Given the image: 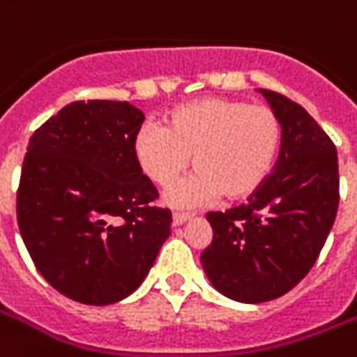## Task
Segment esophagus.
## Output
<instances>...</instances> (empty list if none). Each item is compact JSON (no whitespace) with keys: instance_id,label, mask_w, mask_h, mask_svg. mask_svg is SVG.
Segmentation results:
<instances>
[{"instance_id":"1","label":"esophagus","mask_w":357,"mask_h":357,"mask_svg":"<svg viewBox=\"0 0 357 357\" xmlns=\"http://www.w3.org/2000/svg\"><path fill=\"white\" fill-rule=\"evenodd\" d=\"M191 219V213H185V211H175L173 213V225L175 226H181L184 225L185 220Z\"/></svg>"}]
</instances>
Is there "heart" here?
<instances>
[{
  "label": "heart",
  "instance_id": "1",
  "mask_svg": "<svg viewBox=\"0 0 357 357\" xmlns=\"http://www.w3.org/2000/svg\"><path fill=\"white\" fill-rule=\"evenodd\" d=\"M166 122L167 128L142 123L135 153L144 173L162 188L184 175L193 155L197 173L167 195L172 204L199 206L219 195L246 199L272 173L282 129L268 105L213 96L172 109Z\"/></svg>",
  "mask_w": 357,
  "mask_h": 357
}]
</instances>
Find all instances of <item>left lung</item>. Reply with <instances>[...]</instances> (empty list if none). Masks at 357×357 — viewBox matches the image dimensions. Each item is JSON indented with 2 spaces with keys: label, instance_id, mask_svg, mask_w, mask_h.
<instances>
[{
  "label": "left lung",
  "instance_id": "left-lung-1",
  "mask_svg": "<svg viewBox=\"0 0 357 357\" xmlns=\"http://www.w3.org/2000/svg\"><path fill=\"white\" fill-rule=\"evenodd\" d=\"M281 120L278 164L248 202L206 215L211 244L200 255L222 296L264 303L284 296L310 272L340 204L337 151L296 102L261 89Z\"/></svg>",
  "mask_w": 357,
  "mask_h": 357
}]
</instances>
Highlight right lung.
<instances>
[{
	"label": "right lung",
	"mask_w": 357,
	"mask_h": 357,
	"mask_svg": "<svg viewBox=\"0 0 357 357\" xmlns=\"http://www.w3.org/2000/svg\"><path fill=\"white\" fill-rule=\"evenodd\" d=\"M142 123L129 102L76 100L29 140L17 226L38 272L73 301L128 297L172 234V211L153 206L158 190L135 153Z\"/></svg>",
	"instance_id": "add662e5"
}]
</instances>
